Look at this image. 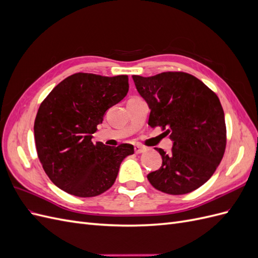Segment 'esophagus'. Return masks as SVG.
Returning <instances> with one entry per match:
<instances>
[{
	"instance_id": "esophagus-1",
	"label": "esophagus",
	"mask_w": 258,
	"mask_h": 258,
	"mask_svg": "<svg viewBox=\"0 0 258 258\" xmlns=\"http://www.w3.org/2000/svg\"><path fill=\"white\" fill-rule=\"evenodd\" d=\"M145 152V147L140 146V145H135V153L136 154H141Z\"/></svg>"
}]
</instances>
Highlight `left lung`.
Segmentation results:
<instances>
[{
	"label": "left lung",
	"mask_w": 258,
	"mask_h": 258,
	"mask_svg": "<svg viewBox=\"0 0 258 258\" xmlns=\"http://www.w3.org/2000/svg\"><path fill=\"white\" fill-rule=\"evenodd\" d=\"M151 108L148 124L170 135V153L156 148L162 166L147 175L162 192L184 195L204 185L220 165L226 148L225 115L220 99L197 77L185 72L134 75Z\"/></svg>",
	"instance_id": "8db88e82"
}]
</instances>
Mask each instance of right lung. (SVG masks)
Instances as JSON below:
<instances>
[{
    "label": "right lung",
    "mask_w": 258,
    "mask_h": 258,
    "mask_svg": "<svg viewBox=\"0 0 258 258\" xmlns=\"http://www.w3.org/2000/svg\"><path fill=\"white\" fill-rule=\"evenodd\" d=\"M127 75L75 73L44 99L35 117L34 139L43 169L60 189L76 197H95L111 188L120 163L134 145L92 143L105 112L126 97Z\"/></svg>",
    "instance_id": "1"
}]
</instances>
